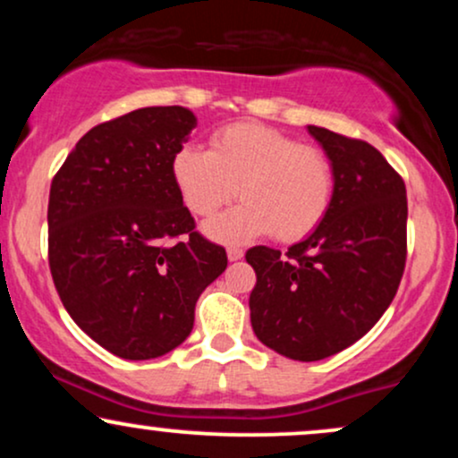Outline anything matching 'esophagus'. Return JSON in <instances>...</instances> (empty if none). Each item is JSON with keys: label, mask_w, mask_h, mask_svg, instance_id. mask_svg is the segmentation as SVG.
<instances>
[{"label": "esophagus", "mask_w": 458, "mask_h": 458, "mask_svg": "<svg viewBox=\"0 0 458 458\" xmlns=\"http://www.w3.org/2000/svg\"><path fill=\"white\" fill-rule=\"evenodd\" d=\"M243 254H245V251L243 250H241V247H228V260H241V259H243Z\"/></svg>", "instance_id": "1"}]
</instances>
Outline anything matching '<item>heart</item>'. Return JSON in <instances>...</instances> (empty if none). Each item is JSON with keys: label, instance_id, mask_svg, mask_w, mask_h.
<instances>
[{"label": "heart", "instance_id": "heart-1", "mask_svg": "<svg viewBox=\"0 0 458 458\" xmlns=\"http://www.w3.org/2000/svg\"><path fill=\"white\" fill-rule=\"evenodd\" d=\"M182 202L198 217H213L239 191L241 207L208 224L222 241L271 233L291 243L318 228L334 199V163L323 148L254 123L215 131L211 148L185 144L172 159Z\"/></svg>", "mask_w": 458, "mask_h": 458}]
</instances>
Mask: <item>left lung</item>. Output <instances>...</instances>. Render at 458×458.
<instances>
[{
  "mask_svg": "<svg viewBox=\"0 0 458 458\" xmlns=\"http://www.w3.org/2000/svg\"><path fill=\"white\" fill-rule=\"evenodd\" d=\"M334 163L323 224L286 254L256 245L250 318L262 344L318 361L340 353L390 308L407 262V189L375 146L308 127Z\"/></svg>",
  "mask_w": 458,
  "mask_h": 458,
  "instance_id": "obj_1",
  "label": "left lung"
}]
</instances>
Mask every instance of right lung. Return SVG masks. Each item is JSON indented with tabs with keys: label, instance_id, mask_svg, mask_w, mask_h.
<instances>
[{
	"label": "right lung",
	"instance_id": "add662e5",
	"mask_svg": "<svg viewBox=\"0 0 458 458\" xmlns=\"http://www.w3.org/2000/svg\"><path fill=\"white\" fill-rule=\"evenodd\" d=\"M193 127L178 105L135 109L88 131L51 181L55 291L79 327L123 360L185 343L198 297L228 267L172 176Z\"/></svg>",
	"mask_w": 458,
	"mask_h": 458
}]
</instances>
